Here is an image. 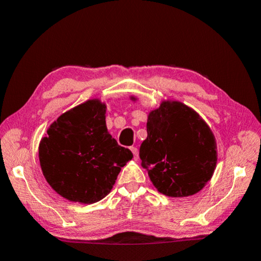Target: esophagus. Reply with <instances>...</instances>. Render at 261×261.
I'll return each instance as SVG.
<instances>
[{
	"mask_svg": "<svg viewBox=\"0 0 261 261\" xmlns=\"http://www.w3.org/2000/svg\"><path fill=\"white\" fill-rule=\"evenodd\" d=\"M130 151H132V153H133L134 161H138V159H139V150H138V148L132 147V148H130Z\"/></svg>",
	"mask_w": 261,
	"mask_h": 261,
	"instance_id": "1",
	"label": "esophagus"
}]
</instances>
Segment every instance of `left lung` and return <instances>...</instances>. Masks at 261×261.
Returning <instances> with one entry per match:
<instances>
[{
	"label": "left lung",
	"mask_w": 261,
	"mask_h": 261,
	"mask_svg": "<svg viewBox=\"0 0 261 261\" xmlns=\"http://www.w3.org/2000/svg\"><path fill=\"white\" fill-rule=\"evenodd\" d=\"M147 132L141 165L159 193L188 197L211 180L218 161L216 138L195 110L179 100H163L149 112Z\"/></svg>",
	"instance_id": "8db88e82"
}]
</instances>
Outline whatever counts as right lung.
Here are the masks:
<instances>
[{
    "instance_id": "1",
    "label": "right lung",
    "mask_w": 261,
    "mask_h": 261,
    "mask_svg": "<svg viewBox=\"0 0 261 261\" xmlns=\"http://www.w3.org/2000/svg\"><path fill=\"white\" fill-rule=\"evenodd\" d=\"M107 104L86 100L57 118L39 145L41 170L49 186L70 202L93 204L116 184L133 158L109 134Z\"/></svg>"
}]
</instances>
